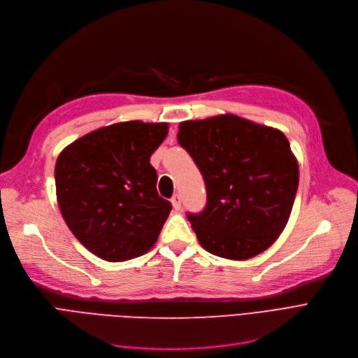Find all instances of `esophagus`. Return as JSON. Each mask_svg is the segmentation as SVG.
Instances as JSON below:
<instances>
[{"label": "esophagus", "mask_w": 358, "mask_h": 358, "mask_svg": "<svg viewBox=\"0 0 358 358\" xmlns=\"http://www.w3.org/2000/svg\"><path fill=\"white\" fill-rule=\"evenodd\" d=\"M172 206H173V208L176 210V211H179L180 208H182V199H180V195H173L172 196Z\"/></svg>", "instance_id": "34e87169"}]
</instances>
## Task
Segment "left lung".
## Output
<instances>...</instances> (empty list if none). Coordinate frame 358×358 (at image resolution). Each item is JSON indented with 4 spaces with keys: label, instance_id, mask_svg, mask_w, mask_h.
<instances>
[{
    "label": "left lung",
    "instance_id": "1",
    "mask_svg": "<svg viewBox=\"0 0 358 358\" xmlns=\"http://www.w3.org/2000/svg\"><path fill=\"white\" fill-rule=\"evenodd\" d=\"M178 143L206 182V207L186 215L201 246L243 261L274 243L299 186V164L285 135L236 115H220L182 122Z\"/></svg>",
    "mask_w": 358,
    "mask_h": 358
}]
</instances>
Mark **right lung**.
Masks as SVG:
<instances>
[{
  "label": "right lung",
  "mask_w": 358,
  "mask_h": 358,
  "mask_svg": "<svg viewBox=\"0 0 358 358\" xmlns=\"http://www.w3.org/2000/svg\"><path fill=\"white\" fill-rule=\"evenodd\" d=\"M167 131L163 122L113 124L59 155L55 185L61 214L78 242L99 258L128 261L156 243L172 203L157 194L150 157Z\"/></svg>",
  "instance_id": "1"
}]
</instances>
